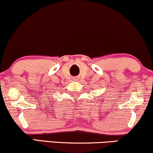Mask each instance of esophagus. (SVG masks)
<instances>
[{
	"label": "esophagus",
	"instance_id": "34e87169",
	"mask_svg": "<svg viewBox=\"0 0 153 153\" xmlns=\"http://www.w3.org/2000/svg\"><path fill=\"white\" fill-rule=\"evenodd\" d=\"M75 79H76V78H75V80H75Z\"/></svg>",
	"mask_w": 153,
	"mask_h": 153
}]
</instances>
